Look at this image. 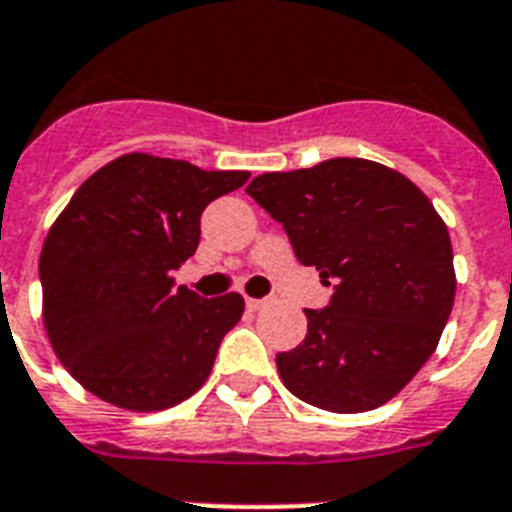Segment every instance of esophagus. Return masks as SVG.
<instances>
[{"label": "esophagus", "instance_id": "esophagus-1", "mask_svg": "<svg viewBox=\"0 0 512 512\" xmlns=\"http://www.w3.org/2000/svg\"><path fill=\"white\" fill-rule=\"evenodd\" d=\"M265 304H268V299H252V296H247V307L249 309H263Z\"/></svg>", "mask_w": 512, "mask_h": 512}]
</instances>
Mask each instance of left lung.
<instances>
[{"mask_svg":"<svg viewBox=\"0 0 512 512\" xmlns=\"http://www.w3.org/2000/svg\"><path fill=\"white\" fill-rule=\"evenodd\" d=\"M247 195L333 286L328 307L304 309V341L276 356L283 385L336 414L388 403L437 349L455 299L448 226L427 195L364 158L263 174Z\"/></svg>","mask_w":512,"mask_h":512,"instance_id":"1","label":"left lung"}]
</instances>
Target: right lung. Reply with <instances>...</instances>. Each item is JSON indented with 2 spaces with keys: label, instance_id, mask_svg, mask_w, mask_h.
<instances>
[{
  "label": "right lung",
  "instance_id": "1",
  "mask_svg": "<svg viewBox=\"0 0 512 512\" xmlns=\"http://www.w3.org/2000/svg\"><path fill=\"white\" fill-rule=\"evenodd\" d=\"M247 171L130 153L85 179L51 226L38 276L49 341L85 390L119 409L161 411L208 380L239 294L203 299L174 273L200 244V216Z\"/></svg>",
  "mask_w": 512,
  "mask_h": 512
}]
</instances>
